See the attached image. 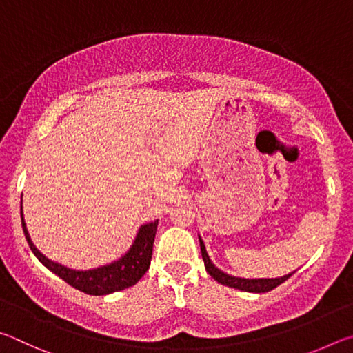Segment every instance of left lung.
Wrapping results in <instances>:
<instances>
[{"label": "left lung", "mask_w": 353, "mask_h": 353, "mask_svg": "<svg viewBox=\"0 0 353 353\" xmlns=\"http://www.w3.org/2000/svg\"><path fill=\"white\" fill-rule=\"evenodd\" d=\"M199 243H201V254L205 265V271L210 274L216 282H219L221 285L230 286V288L246 291V292H268L274 288H277L280 283H283L285 280H288L292 276V272L286 274L283 277H276V279H243V277L230 276V274L221 271L219 268L213 265V261L210 260V256H208L205 244L202 241L201 236H199Z\"/></svg>", "instance_id": "left-lung-1"}]
</instances>
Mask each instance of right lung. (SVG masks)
Returning a JSON list of instances; mask_svg holds the SVG:
<instances>
[{"label": "right lung", "mask_w": 353, "mask_h": 353, "mask_svg": "<svg viewBox=\"0 0 353 353\" xmlns=\"http://www.w3.org/2000/svg\"><path fill=\"white\" fill-rule=\"evenodd\" d=\"M20 213H21L23 232H25L29 248H31L34 255L37 256L41 265L46 266L48 270L54 272L56 276L65 280V282L73 286V288L85 292V294L105 296V294H112V292L126 290L129 286H132L139 282V280L145 276L146 271L149 270V265H151L152 244H154L155 232H157L159 219L152 221V223L143 224L139 229V232H137V236L132 243V246L129 248L126 254L119 256L118 260L109 263V265L93 268V270L77 271V270H71V268L63 266L61 263L50 260L48 256L41 254L37 248H35L31 236H29L25 218H23V198H21Z\"/></svg>", "instance_id": "add662e5"}]
</instances>
